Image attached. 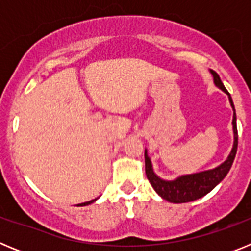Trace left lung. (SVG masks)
Returning <instances> with one entry per match:
<instances>
[{"label":"left lung","mask_w":251,"mask_h":251,"mask_svg":"<svg viewBox=\"0 0 251 251\" xmlns=\"http://www.w3.org/2000/svg\"><path fill=\"white\" fill-rule=\"evenodd\" d=\"M211 74L214 76V81L216 86H219L223 92L229 95V100L231 103L232 109H234V119H232V128H234V146H232L231 153L229 154L227 159L220 166H217L214 170L202 171L199 174L185 175L174 181H165L159 178L154 172H153L152 163L147 154V151L145 152V163H146V175H147L148 181L151 182L154 191L165 200L174 203H183L195 201L200 197L205 196L208 192L214 190L219 183L225 178L227 172L230 171L234 162L236 151H238V128H236V114H235V108L232 99L230 97V93L225 89L220 76L211 70Z\"/></svg>","instance_id":"left-lung-1"}]
</instances>
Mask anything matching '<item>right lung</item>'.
Listing matches in <instances>:
<instances>
[{"label": "right lung", "mask_w": 251, "mask_h": 251, "mask_svg": "<svg viewBox=\"0 0 251 251\" xmlns=\"http://www.w3.org/2000/svg\"><path fill=\"white\" fill-rule=\"evenodd\" d=\"M95 200H92V201H89V202H84V203H79V205L77 206H86V205H89V203H92V202H94Z\"/></svg>", "instance_id": "1"}]
</instances>
